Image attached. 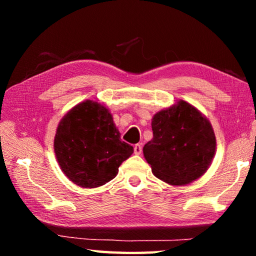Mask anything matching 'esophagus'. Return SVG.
Instances as JSON below:
<instances>
[{"mask_svg":"<svg viewBox=\"0 0 256 256\" xmlns=\"http://www.w3.org/2000/svg\"><path fill=\"white\" fill-rule=\"evenodd\" d=\"M141 152H142V146L140 144L134 146V154H141Z\"/></svg>","mask_w":256,"mask_h":256,"instance_id":"obj_1","label":"esophagus"}]
</instances>
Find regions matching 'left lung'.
Instances as JSON below:
<instances>
[{
    "label": "left lung",
    "mask_w": 256,
    "mask_h": 256,
    "mask_svg": "<svg viewBox=\"0 0 256 256\" xmlns=\"http://www.w3.org/2000/svg\"><path fill=\"white\" fill-rule=\"evenodd\" d=\"M154 138L144 154L159 180L185 185L204 174L216 151L211 124L196 108L184 100L154 116Z\"/></svg>",
    "instance_id": "obj_1"
}]
</instances>
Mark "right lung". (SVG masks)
I'll list each match as a JSON object with an SVG mask.
<instances>
[{"mask_svg":"<svg viewBox=\"0 0 256 256\" xmlns=\"http://www.w3.org/2000/svg\"><path fill=\"white\" fill-rule=\"evenodd\" d=\"M54 150L68 180L86 188L106 184L133 154L122 141L108 110L86 100L76 105L58 124Z\"/></svg>","mask_w":256,"mask_h":256,"instance_id":"right-lung-1","label":"right lung"}]
</instances>
